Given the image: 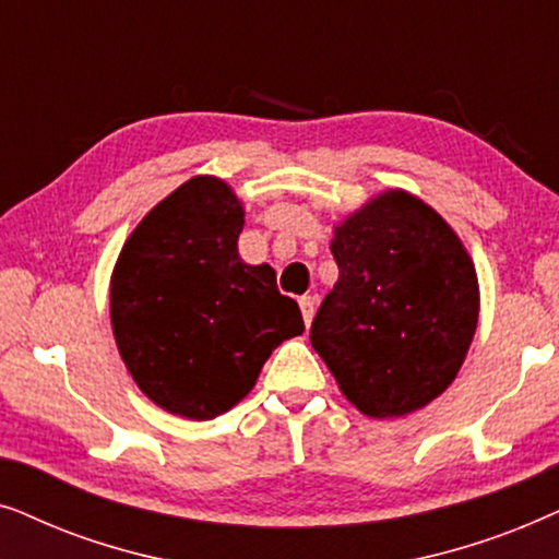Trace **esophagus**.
<instances>
[{
  "mask_svg": "<svg viewBox=\"0 0 559 559\" xmlns=\"http://www.w3.org/2000/svg\"><path fill=\"white\" fill-rule=\"evenodd\" d=\"M300 310H302V320H305V325H310L312 323V316H316V297H310V295H302L300 300Z\"/></svg>",
  "mask_w": 559,
  "mask_h": 559,
  "instance_id": "esophagus-1",
  "label": "esophagus"
}]
</instances>
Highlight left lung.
<instances>
[{"mask_svg": "<svg viewBox=\"0 0 559 559\" xmlns=\"http://www.w3.org/2000/svg\"><path fill=\"white\" fill-rule=\"evenodd\" d=\"M338 282L310 343L366 417H404L445 392L478 325V277L438 211L389 188L335 226Z\"/></svg>", "mask_w": 559, "mask_h": 559, "instance_id": "8db88e82", "label": "left lung"}]
</instances>
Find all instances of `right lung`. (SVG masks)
Masks as SVG:
<instances>
[{"instance_id":"right-lung-1","label":"right lung","mask_w":559,"mask_h":559,"mask_svg":"<svg viewBox=\"0 0 559 559\" xmlns=\"http://www.w3.org/2000/svg\"><path fill=\"white\" fill-rule=\"evenodd\" d=\"M241 228L231 186L195 175L136 224L114 264L119 356L142 394L170 415H224L254 389L272 350L305 331L272 266L239 257Z\"/></svg>"}]
</instances>
